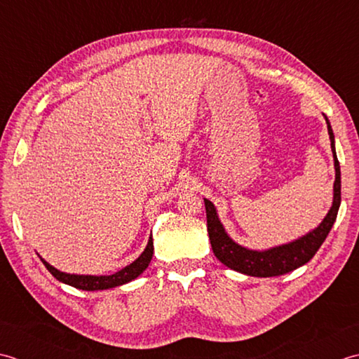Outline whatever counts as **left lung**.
<instances>
[{
	"label": "left lung",
	"mask_w": 359,
	"mask_h": 359,
	"mask_svg": "<svg viewBox=\"0 0 359 359\" xmlns=\"http://www.w3.org/2000/svg\"><path fill=\"white\" fill-rule=\"evenodd\" d=\"M328 135H330L332 151L334 159V186H333V204L328 214L316 229L306 233V236L297 238L291 243L280 245L271 248L266 251H252L248 248L240 246L236 243L228 233H226L223 224L218 220L217 209L209 200L204 198V206H206V217H208V232L212 251L215 257L220 260L223 265L238 271L246 276L254 277H274L287 274L292 269L305 265L306 262L313 259V255L318 252L320 245L324 243L328 232H330L333 223L336 222L338 215L339 204H341V169L339 161L336 156L334 150V135L330 122L325 116Z\"/></svg>",
	"instance_id": "1"
}]
</instances>
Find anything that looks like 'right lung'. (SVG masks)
<instances>
[{"label":"right lung","instance_id":"add662e5","mask_svg":"<svg viewBox=\"0 0 359 359\" xmlns=\"http://www.w3.org/2000/svg\"><path fill=\"white\" fill-rule=\"evenodd\" d=\"M153 255V238L150 236L149 243L145 246L144 252L139 255V257L127 265L126 268H122L121 271L114 273L111 276H80V274H68V273H62L55 269L54 266H50L46 260L41 262L43 265L48 268V271L53 274L57 280H60L67 285H71V287L79 288V290H85V291H97V290H108V288H114L119 287V285H123L127 282H131L136 279L137 276H141L145 269H147L149 263L151 260Z\"/></svg>","mask_w":359,"mask_h":359}]
</instances>
